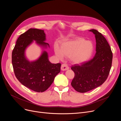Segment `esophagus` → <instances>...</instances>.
Here are the masks:
<instances>
[{"label": "esophagus", "instance_id": "esophagus-1", "mask_svg": "<svg viewBox=\"0 0 121 121\" xmlns=\"http://www.w3.org/2000/svg\"><path fill=\"white\" fill-rule=\"evenodd\" d=\"M61 70L63 71H66L68 70V69H69V67L65 64H63L61 65Z\"/></svg>", "mask_w": 121, "mask_h": 121}]
</instances>
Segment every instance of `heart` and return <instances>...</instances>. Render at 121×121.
<instances>
[{"label": "heart", "instance_id": "b5f03b06", "mask_svg": "<svg viewBox=\"0 0 121 121\" xmlns=\"http://www.w3.org/2000/svg\"><path fill=\"white\" fill-rule=\"evenodd\" d=\"M94 49V44L91 41L79 38L63 43L60 48L55 47V53L60 58L65 56L70 57L74 64H81L90 59Z\"/></svg>", "mask_w": 121, "mask_h": 121}]
</instances>
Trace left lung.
<instances>
[{
    "label": "left lung",
    "instance_id": "left-lung-1",
    "mask_svg": "<svg viewBox=\"0 0 121 121\" xmlns=\"http://www.w3.org/2000/svg\"><path fill=\"white\" fill-rule=\"evenodd\" d=\"M95 35L96 53L90 60L72 66L74 77L71 85L80 93H85L102 85L106 80L112 66L113 54L104 36L95 29L89 30Z\"/></svg>",
    "mask_w": 121,
    "mask_h": 121
}]
</instances>
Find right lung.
Wrapping results in <instances>:
<instances>
[{"label":"right lung","mask_w":121,"mask_h":121,"mask_svg":"<svg viewBox=\"0 0 121 121\" xmlns=\"http://www.w3.org/2000/svg\"><path fill=\"white\" fill-rule=\"evenodd\" d=\"M46 40L43 30L30 28L18 38L12 52V62L17 78L22 85L37 92L47 90L60 72V63L52 64L49 61L46 49L49 48V45ZM34 40L42 48V52L38 59L29 61L25 51Z\"/></svg>","instance_id":"1"}]
</instances>
